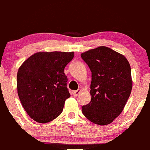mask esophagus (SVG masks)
Returning <instances> with one entry per match:
<instances>
[{
    "mask_svg": "<svg viewBox=\"0 0 150 150\" xmlns=\"http://www.w3.org/2000/svg\"><path fill=\"white\" fill-rule=\"evenodd\" d=\"M80 92H81V90H80V89H78V90H77V91H73V96H78L80 94Z\"/></svg>",
    "mask_w": 150,
    "mask_h": 150,
    "instance_id": "obj_1",
    "label": "esophagus"
}]
</instances>
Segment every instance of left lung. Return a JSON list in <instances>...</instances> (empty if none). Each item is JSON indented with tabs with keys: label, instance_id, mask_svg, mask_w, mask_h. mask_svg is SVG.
<instances>
[{
	"label": "left lung",
	"instance_id": "left-lung-1",
	"mask_svg": "<svg viewBox=\"0 0 150 150\" xmlns=\"http://www.w3.org/2000/svg\"><path fill=\"white\" fill-rule=\"evenodd\" d=\"M80 55L92 72L91 100L82 107V112L98 125L111 124L122 112L132 92L130 64L124 55L104 46Z\"/></svg>",
	"mask_w": 150,
	"mask_h": 150
}]
</instances>
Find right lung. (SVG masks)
<instances>
[{"label":"right lung","instance_id":"right-lung-1","mask_svg":"<svg viewBox=\"0 0 150 150\" xmlns=\"http://www.w3.org/2000/svg\"><path fill=\"white\" fill-rule=\"evenodd\" d=\"M73 57V52H39L20 66L17 73L18 95L33 120L45 124L62 112L65 100L70 96L64 70Z\"/></svg>","mask_w":150,"mask_h":150}]
</instances>
